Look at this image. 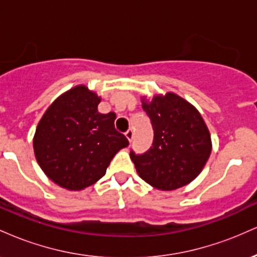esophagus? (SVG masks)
<instances>
[{
    "label": "esophagus",
    "instance_id": "obj_1",
    "mask_svg": "<svg viewBox=\"0 0 257 257\" xmlns=\"http://www.w3.org/2000/svg\"><path fill=\"white\" fill-rule=\"evenodd\" d=\"M125 138L128 139V141L131 143V141L133 140V137H134V133H133V129H128V131L125 132Z\"/></svg>",
    "mask_w": 257,
    "mask_h": 257
}]
</instances>
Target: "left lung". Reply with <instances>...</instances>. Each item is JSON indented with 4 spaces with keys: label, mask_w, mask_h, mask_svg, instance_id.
<instances>
[{
    "label": "left lung",
    "mask_w": 257,
    "mask_h": 257,
    "mask_svg": "<svg viewBox=\"0 0 257 257\" xmlns=\"http://www.w3.org/2000/svg\"><path fill=\"white\" fill-rule=\"evenodd\" d=\"M155 138L144 155L131 152L141 179L161 191H174L199 175L211 153V137L202 114L187 100L168 91L141 96Z\"/></svg>",
    "instance_id": "obj_1"
}]
</instances>
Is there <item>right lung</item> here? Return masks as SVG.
<instances>
[{"instance_id": "add662e5", "label": "right lung", "mask_w": 257, "mask_h": 257, "mask_svg": "<svg viewBox=\"0 0 257 257\" xmlns=\"http://www.w3.org/2000/svg\"><path fill=\"white\" fill-rule=\"evenodd\" d=\"M101 98L78 84L58 96L34 135L38 166L54 184L82 191L105 175L111 159L129 145L114 129L116 113H100Z\"/></svg>"}]
</instances>
